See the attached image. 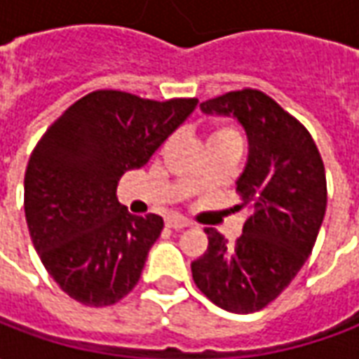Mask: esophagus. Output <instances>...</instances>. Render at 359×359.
I'll return each instance as SVG.
<instances>
[{"label": "esophagus", "mask_w": 359, "mask_h": 359, "mask_svg": "<svg viewBox=\"0 0 359 359\" xmlns=\"http://www.w3.org/2000/svg\"><path fill=\"white\" fill-rule=\"evenodd\" d=\"M165 225L172 229V231H180V229H184V226H190V221L184 217H180V215H169V217L165 219Z\"/></svg>", "instance_id": "34e87169"}]
</instances>
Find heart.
Instances as JSON below:
<instances>
[{"label":"heart","instance_id":"1","mask_svg":"<svg viewBox=\"0 0 359 359\" xmlns=\"http://www.w3.org/2000/svg\"><path fill=\"white\" fill-rule=\"evenodd\" d=\"M233 140L238 142V133L234 130V126L226 125V123H221V125H215L211 128L210 142H226Z\"/></svg>","mask_w":359,"mask_h":359}]
</instances>
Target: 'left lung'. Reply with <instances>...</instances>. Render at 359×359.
Here are the masks:
<instances>
[{
	"mask_svg": "<svg viewBox=\"0 0 359 359\" xmlns=\"http://www.w3.org/2000/svg\"><path fill=\"white\" fill-rule=\"evenodd\" d=\"M200 107L234 115L246 128L250 156L236 192L252 213L234 244L203 229L210 242L192 262V278L219 308L254 313L292 283L313 250L327 210L323 159L308 128L262 90L226 92Z\"/></svg>",
	"mask_w": 359,
	"mask_h": 359,
	"instance_id": "8db88e82",
	"label": "left lung"
}]
</instances>
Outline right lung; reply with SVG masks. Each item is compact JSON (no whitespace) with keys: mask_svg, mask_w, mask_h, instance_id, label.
Masks as SVG:
<instances>
[{"mask_svg":"<svg viewBox=\"0 0 359 359\" xmlns=\"http://www.w3.org/2000/svg\"><path fill=\"white\" fill-rule=\"evenodd\" d=\"M196 103L95 90L36 144L25 172L28 233L46 271L73 300L113 306L140 280L163 219L128 213L117 200L118 180L148 163Z\"/></svg>","mask_w":359,"mask_h":359,"instance_id":"1","label":"right lung"}]
</instances>
